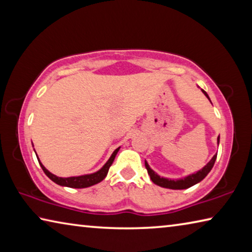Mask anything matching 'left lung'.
Returning a JSON list of instances; mask_svg holds the SVG:
<instances>
[{
  "mask_svg": "<svg viewBox=\"0 0 252 252\" xmlns=\"http://www.w3.org/2000/svg\"><path fill=\"white\" fill-rule=\"evenodd\" d=\"M201 91L203 94L208 97V100L210 101V97H209L208 93L204 90H202V89ZM219 142H220V136H218V139H217V143H218V146H219ZM216 159H217V155L213 156L211 158V160L209 161L202 169L198 170L197 172L188 174V176H186L185 178H180V179H169V178L159 176V174H158L156 171H153V170L150 168V165H149L147 161H144V165H146V168L148 170V174L150 176L151 181L155 183V185L162 188H167V189L182 190V189H188V188L192 187L194 185H197V183H199L200 181H202L203 179L208 176V173L211 171L213 164H215L216 162Z\"/></svg>",
  "mask_w": 252,
  "mask_h": 252,
  "instance_id": "8db88e82",
  "label": "left lung"
}]
</instances>
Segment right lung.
I'll return each instance as SVG.
<instances>
[{
  "mask_svg": "<svg viewBox=\"0 0 252 252\" xmlns=\"http://www.w3.org/2000/svg\"><path fill=\"white\" fill-rule=\"evenodd\" d=\"M121 147L117 148L116 150L113 151L112 155L109 158V160L105 162L103 167H102L100 170H97V171L93 172V173H89V174H82V176H78V177H69V178H62V177H58L55 176V174L51 173L48 169H46L43 164H42V162L40 161L39 157L36 156L37 160H39V163L41 165L42 170H43L44 173L48 176L51 180L53 182L57 183L59 186H62V187H67V188H74V189H82V188H88V187H91V186H94L96 183L101 182L103 179L106 177V174H108L109 169L111 167V164L113 163L114 161V158H116L117 153L120 150ZM36 155V152H35Z\"/></svg>",
  "mask_w": 252,
  "mask_h": 252,
  "instance_id": "add662e5",
  "label": "right lung"
}]
</instances>
